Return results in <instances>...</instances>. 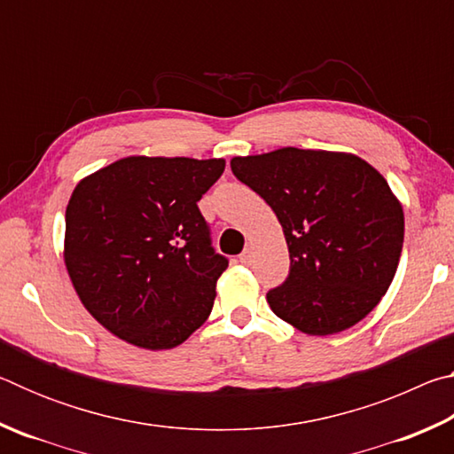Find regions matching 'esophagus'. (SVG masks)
Here are the masks:
<instances>
[{
  "label": "esophagus",
  "mask_w": 454,
  "mask_h": 454,
  "mask_svg": "<svg viewBox=\"0 0 454 454\" xmlns=\"http://www.w3.org/2000/svg\"><path fill=\"white\" fill-rule=\"evenodd\" d=\"M240 262L242 264H250L252 262V250L250 248H246L242 254H240Z\"/></svg>",
  "instance_id": "34e87169"
}]
</instances>
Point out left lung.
Wrapping results in <instances>:
<instances>
[{"instance_id":"8db88e82","label":"left lung","mask_w":454,"mask_h":454,"mask_svg":"<svg viewBox=\"0 0 454 454\" xmlns=\"http://www.w3.org/2000/svg\"><path fill=\"white\" fill-rule=\"evenodd\" d=\"M274 210L290 272L266 301L310 336L342 333L371 312L396 274L404 214L379 170L348 152L280 148L230 160Z\"/></svg>"}]
</instances>
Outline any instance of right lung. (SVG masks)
Masks as SVG:
<instances>
[{"instance_id":"add662e5","label":"right lung","mask_w":454,"mask_h":454,"mask_svg":"<svg viewBox=\"0 0 454 454\" xmlns=\"http://www.w3.org/2000/svg\"><path fill=\"white\" fill-rule=\"evenodd\" d=\"M224 166L128 156L74 188L64 262L82 304L114 336L168 350L210 317L228 260L214 252L198 200Z\"/></svg>"}]
</instances>
